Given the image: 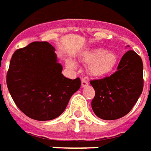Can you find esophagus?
Returning <instances> with one entry per match:
<instances>
[{
    "label": "esophagus",
    "mask_w": 151,
    "mask_h": 151,
    "mask_svg": "<svg viewBox=\"0 0 151 151\" xmlns=\"http://www.w3.org/2000/svg\"><path fill=\"white\" fill-rule=\"evenodd\" d=\"M86 86H88V81L86 79H81V86L85 87Z\"/></svg>",
    "instance_id": "esophagus-1"
}]
</instances>
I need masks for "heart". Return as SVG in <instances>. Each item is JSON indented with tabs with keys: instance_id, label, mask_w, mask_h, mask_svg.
Here are the masks:
<instances>
[{
	"instance_id": "obj_1",
	"label": "heart",
	"mask_w": 151,
	"mask_h": 151,
	"mask_svg": "<svg viewBox=\"0 0 151 151\" xmlns=\"http://www.w3.org/2000/svg\"><path fill=\"white\" fill-rule=\"evenodd\" d=\"M81 60L88 65V70L91 75L101 76L108 74L113 70L117 62V56L112 52L96 49L85 52ZM67 65L72 69L76 67V63L72 60H67Z\"/></svg>"
}]
</instances>
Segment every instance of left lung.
I'll list each match as a JSON object with an SVG mask.
<instances>
[{
  "mask_svg": "<svg viewBox=\"0 0 151 151\" xmlns=\"http://www.w3.org/2000/svg\"><path fill=\"white\" fill-rule=\"evenodd\" d=\"M95 90L91 107L98 118L115 120L129 113L144 87L143 62L139 55L129 50L123 55L118 70L110 76L91 80Z\"/></svg>",
  "mask_w": 151,
  "mask_h": 151,
  "instance_id": "1",
  "label": "left lung"
}]
</instances>
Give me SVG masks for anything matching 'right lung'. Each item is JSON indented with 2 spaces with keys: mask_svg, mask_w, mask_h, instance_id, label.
<instances>
[{
  "mask_svg": "<svg viewBox=\"0 0 151 151\" xmlns=\"http://www.w3.org/2000/svg\"><path fill=\"white\" fill-rule=\"evenodd\" d=\"M55 50L48 42H32L16 50L10 61L7 88L16 105L30 119H56L81 87L79 77L71 80L61 74Z\"/></svg>",
  "mask_w": 151,
  "mask_h": 151,
  "instance_id": "1",
  "label": "right lung"
}]
</instances>
